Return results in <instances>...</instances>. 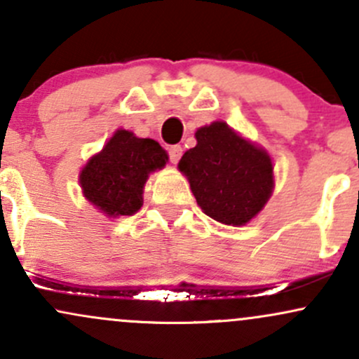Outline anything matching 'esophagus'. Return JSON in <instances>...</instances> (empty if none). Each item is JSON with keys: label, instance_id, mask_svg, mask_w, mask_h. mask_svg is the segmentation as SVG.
<instances>
[{"label": "esophagus", "instance_id": "1", "mask_svg": "<svg viewBox=\"0 0 359 359\" xmlns=\"http://www.w3.org/2000/svg\"><path fill=\"white\" fill-rule=\"evenodd\" d=\"M168 156H170V162L172 163L179 162L180 156H182V147H180V145L168 147Z\"/></svg>", "mask_w": 359, "mask_h": 359}]
</instances>
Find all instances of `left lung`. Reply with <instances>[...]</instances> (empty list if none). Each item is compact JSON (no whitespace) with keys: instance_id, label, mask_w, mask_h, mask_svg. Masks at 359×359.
Listing matches in <instances>:
<instances>
[{"instance_id":"8db88e82","label":"left lung","mask_w":359,"mask_h":359,"mask_svg":"<svg viewBox=\"0 0 359 359\" xmlns=\"http://www.w3.org/2000/svg\"><path fill=\"white\" fill-rule=\"evenodd\" d=\"M197 145L187 150L179 170L204 214L228 226H245L273 192V163L263 148L248 142L224 121L196 131Z\"/></svg>"}]
</instances>
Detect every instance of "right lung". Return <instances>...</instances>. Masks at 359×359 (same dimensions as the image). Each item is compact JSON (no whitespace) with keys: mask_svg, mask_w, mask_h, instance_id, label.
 I'll list each match as a JSON object with an SVG mask.
<instances>
[{"mask_svg":"<svg viewBox=\"0 0 359 359\" xmlns=\"http://www.w3.org/2000/svg\"><path fill=\"white\" fill-rule=\"evenodd\" d=\"M168 156L155 140L118 130L81 170L82 194L106 216H131L143 205V187Z\"/></svg>","mask_w":359,"mask_h":359,"instance_id":"obj_1","label":"right lung"}]
</instances>
